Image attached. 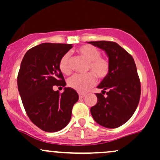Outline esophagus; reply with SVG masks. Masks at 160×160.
Segmentation results:
<instances>
[{
	"label": "esophagus",
	"mask_w": 160,
	"mask_h": 160,
	"mask_svg": "<svg viewBox=\"0 0 160 160\" xmlns=\"http://www.w3.org/2000/svg\"><path fill=\"white\" fill-rule=\"evenodd\" d=\"M85 95H85L84 93H80V94H79V98H83V97H84Z\"/></svg>",
	"instance_id": "1"
}]
</instances>
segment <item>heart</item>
I'll use <instances>...</instances> for the list:
<instances>
[{
    "instance_id": "b5f03b06",
    "label": "heart",
    "mask_w": 160,
    "mask_h": 160,
    "mask_svg": "<svg viewBox=\"0 0 160 160\" xmlns=\"http://www.w3.org/2000/svg\"><path fill=\"white\" fill-rule=\"evenodd\" d=\"M77 52L84 59L88 61L87 72L83 75H75L68 80V87L78 92H85L92 88L96 83V77L102 80L108 76L110 72V62L107 58L101 57V52L92 45H83L77 49ZM59 68L63 74L71 73L70 56L65 53L59 62Z\"/></svg>"
}]
</instances>
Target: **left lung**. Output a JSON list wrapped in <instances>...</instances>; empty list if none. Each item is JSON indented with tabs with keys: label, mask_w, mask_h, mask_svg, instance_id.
I'll list each match as a JSON object with an SVG mask.
<instances>
[{
	"label": "left lung",
	"mask_w": 160,
	"mask_h": 160,
	"mask_svg": "<svg viewBox=\"0 0 160 160\" xmlns=\"http://www.w3.org/2000/svg\"><path fill=\"white\" fill-rule=\"evenodd\" d=\"M88 43L102 49L109 58L110 72L98 86L97 103L91 108L94 120L109 129L118 128L129 120L138 106L141 82L132 57L114 42ZM106 93L107 95L104 96Z\"/></svg>",
	"instance_id": "8db88e82"
}]
</instances>
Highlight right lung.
I'll use <instances>...</instances> for the list:
<instances>
[{
	"label": "right lung",
	"mask_w": 160,
	"mask_h": 160,
	"mask_svg": "<svg viewBox=\"0 0 160 160\" xmlns=\"http://www.w3.org/2000/svg\"><path fill=\"white\" fill-rule=\"evenodd\" d=\"M72 47V44L42 43L25 53L20 65L17 83L23 105L30 120L46 132L64 129L79 99L71 88H65L62 94L53 89L54 85H66L59 62Z\"/></svg>",
	"instance_id": "1"
}]
</instances>
